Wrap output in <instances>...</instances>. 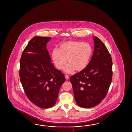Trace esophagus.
<instances>
[{
	"label": "esophagus",
	"instance_id": "34e87169",
	"mask_svg": "<svg viewBox=\"0 0 132 132\" xmlns=\"http://www.w3.org/2000/svg\"><path fill=\"white\" fill-rule=\"evenodd\" d=\"M65 77L66 79H69V76H68V75H66L65 76Z\"/></svg>",
	"mask_w": 132,
	"mask_h": 132
}]
</instances>
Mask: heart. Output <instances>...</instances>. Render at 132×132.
Wrapping results in <instances>:
<instances>
[{"label":"heart","instance_id":"obj_1","mask_svg":"<svg viewBox=\"0 0 132 132\" xmlns=\"http://www.w3.org/2000/svg\"><path fill=\"white\" fill-rule=\"evenodd\" d=\"M92 54L91 46L88 43L79 41H69L61 44L57 50L55 49L52 57L56 67L62 69L67 62L69 64L65 69L67 73H72L74 70L80 72L86 68Z\"/></svg>","mask_w":132,"mask_h":132}]
</instances>
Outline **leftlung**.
Masks as SVG:
<instances>
[{
    "instance_id": "1",
    "label": "left lung",
    "mask_w": 132,
    "mask_h": 132,
    "mask_svg": "<svg viewBox=\"0 0 132 132\" xmlns=\"http://www.w3.org/2000/svg\"><path fill=\"white\" fill-rule=\"evenodd\" d=\"M94 40V51L87 67L70 78L77 104L85 108L100 103L106 96L112 80L111 55L100 39L95 36Z\"/></svg>"
}]
</instances>
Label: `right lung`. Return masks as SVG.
Instances as JSON below:
<instances>
[{
    "mask_svg": "<svg viewBox=\"0 0 132 132\" xmlns=\"http://www.w3.org/2000/svg\"><path fill=\"white\" fill-rule=\"evenodd\" d=\"M51 39L33 37L20 60L19 77L24 92L32 103L41 108L55 105L60 88L66 80L63 73L51 62L46 48Z\"/></svg>",
    "mask_w": 132,
    "mask_h": 132,
    "instance_id": "obj_1",
    "label": "right lung"
}]
</instances>
